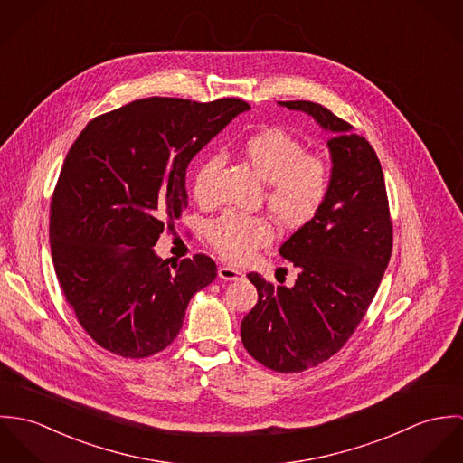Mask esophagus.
<instances>
[{"mask_svg":"<svg viewBox=\"0 0 463 463\" xmlns=\"http://www.w3.org/2000/svg\"><path fill=\"white\" fill-rule=\"evenodd\" d=\"M242 276H244V272L239 270V269H235V267H230V265L219 267V278H221V279L233 281V279H241Z\"/></svg>","mask_w":463,"mask_h":463,"instance_id":"34e87169","label":"esophagus"}]
</instances>
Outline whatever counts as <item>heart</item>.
Instances as JSON below:
<instances>
[{
	"label": "heart",
	"instance_id": "heart-1",
	"mask_svg": "<svg viewBox=\"0 0 463 463\" xmlns=\"http://www.w3.org/2000/svg\"><path fill=\"white\" fill-rule=\"evenodd\" d=\"M242 155L267 182V204L287 226L310 222L325 204L330 189L326 164L312 155L299 138L281 128H265L242 142ZM221 156H206L194 175L193 194L199 203L212 199V184ZM210 244L228 260L244 262L272 241V226L260 215L226 212L208 224Z\"/></svg>",
	"mask_w": 463,
	"mask_h": 463
}]
</instances>
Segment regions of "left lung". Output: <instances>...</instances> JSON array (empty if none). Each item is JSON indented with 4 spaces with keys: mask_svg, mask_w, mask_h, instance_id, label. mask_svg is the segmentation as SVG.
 <instances>
[{
    "mask_svg": "<svg viewBox=\"0 0 463 463\" xmlns=\"http://www.w3.org/2000/svg\"><path fill=\"white\" fill-rule=\"evenodd\" d=\"M331 133L328 196L279 248L298 269L292 287L250 272L259 301L242 319L248 353L278 373H301L333 356L364 319L392 253L382 164L373 146L323 105L278 101Z\"/></svg>",
    "mask_w": 463,
    "mask_h": 463,
    "instance_id": "obj_1",
    "label": "left lung"
}]
</instances>
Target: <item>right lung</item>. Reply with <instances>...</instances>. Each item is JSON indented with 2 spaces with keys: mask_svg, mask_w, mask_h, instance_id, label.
<instances>
[{
  "mask_svg": "<svg viewBox=\"0 0 463 463\" xmlns=\"http://www.w3.org/2000/svg\"><path fill=\"white\" fill-rule=\"evenodd\" d=\"M246 110L235 98L137 99L92 119L67 151L50 208L52 257L80 325L107 351L165 349L191 298L215 279L210 257L171 264L153 246L189 204L191 160Z\"/></svg>",
  "mask_w": 463,
  "mask_h": 463,
  "instance_id": "obj_1",
  "label": "right lung"
}]
</instances>
